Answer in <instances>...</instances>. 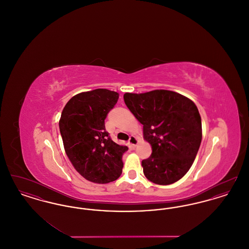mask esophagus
Instances as JSON below:
<instances>
[{
  "label": "esophagus",
  "instance_id": "esophagus-1",
  "mask_svg": "<svg viewBox=\"0 0 249 249\" xmlns=\"http://www.w3.org/2000/svg\"><path fill=\"white\" fill-rule=\"evenodd\" d=\"M137 142H138V140H137V138L135 136H133V135L130 136V139H129V143H130L132 147H134L137 144Z\"/></svg>",
  "mask_w": 249,
  "mask_h": 249
}]
</instances>
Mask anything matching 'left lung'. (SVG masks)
Returning <instances> with one entry per match:
<instances>
[{"mask_svg": "<svg viewBox=\"0 0 249 249\" xmlns=\"http://www.w3.org/2000/svg\"><path fill=\"white\" fill-rule=\"evenodd\" d=\"M123 98L142 124L143 138L152 147L151 156L142 160L145 178L158 185L181 179L192 165L201 142V116L195 104L165 89L125 93Z\"/></svg>", "mask_w": 249, "mask_h": 249, "instance_id": "8db88e82", "label": "left lung"}]
</instances>
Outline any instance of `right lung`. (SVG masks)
<instances>
[{
	"label": "right lung",
	"mask_w": 249,
	"mask_h": 249,
	"mask_svg": "<svg viewBox=\"0 0 249 249\" xmlns=\"http://www.w3.org/2000/svg\"><path fill=\"white\" fill-rule=\"evenodd\" d=\"M119 93L106 89L76 94L63 108L59 131L74 169L87 180L107 184L117 180L123 168L126 145L114 142L105 119L118 103Z\"/></svg>",
	"instance_id": "obj_1"
}]
</instances>
